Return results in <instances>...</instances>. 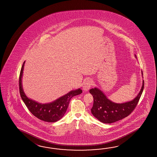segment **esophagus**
I'll return each mask as SVG.
<instances>
[{
    "mask_svg": "<svg viewBox=\"0 0 157 157\" xmlns=\"http://www.w3.org/2000/svg\"><path fill=\"white\" fill-rule=\"evenodd\" d=\"M92 81L91 80H87L85 81V82L84 83L83 85V90L84 91H89V90L90 89V87H91V85H92Z\"/></svg>",
    "mask_w": 157,
    "mask_h": 157,
    "instance_id": "esophagus-1",
    "label": "esophagus"
}]
</instances>
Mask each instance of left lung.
Returning a JSON list of instances; mask_svg holds the SVG:
<instances>
[{
  "label": "left lung",
  "instance_id": "obj_1",
  "mask_svg": "<svg viewBox=\"0 0 157 157\" xmlns=\"http://www.w3.org/2000/svg\"><path fill=\"white\" fill-rule=\"evenodd\" d=\"M135 57L137 59L136 56ZM142 77L143 74L141 71ZM144 81L136 97L128 101L117 103L108 99L103 92L97 87L90 90V93L94 98L93 106L91 109V113L102 123L112 124L127 117L135 108L143 93Z\"/></svg>",
  "mask_w": 157,
  "mask_h": 157
}]
</instances>
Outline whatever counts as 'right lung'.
I'll return each instance as SVG.
<instances>
[{"instance_id":"add662e5","label":"right lung","mask_w":157,"mask_h":157,"mask_svg":"<svg viewBox=\"0 0 157 157\" xmlns=\"http://www.w3.org/2000/svg\"><path fill=\"white\" fill-rule=\"evenodd\" d=\"M24 62L20 72L19 78L20 93L21 97L24 101L31 113L41 120L48 122H54L59 120L66 113L71 99L72 97L82 93V90L79 88L76 90H71L63 96L58 98L53 101L48 103H40L27 97L24 92L22 83L24 73Z\"/></svg>"}]
</instances>
